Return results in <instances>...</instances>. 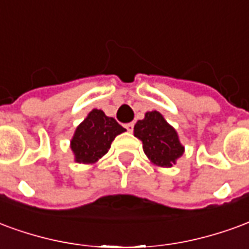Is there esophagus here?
Instances as JSON below:
<instances>
[{
    "mask_svg": "<svg viewBox=\"0 0 249 249\" xmlns=\"http://www.w3.org/2000/svg\"><path fill=\"white\" fill-rule=\"evenodd\" d=\"M124 127H126L127 131L132 132V130H134V123H127V124Z\"/></svg>",
    "mask_w": 249,
    "mask_h": 249,
    "instance_id": "34e87169",
    "label": "esophagus"
}]
</instances>
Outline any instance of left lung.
<instances>
[{
  "instance_id": "obj_1",
  "label": "left lung",
  "mask_w": 249,
  "mask_h": 249,
  "mask_svg": "<svg viewBox=\"0 0 249 249\" xmlns=\"http://www.w3.org/2000/svg\"><path fill=\"white\" fill-rule=\"evenodd\" d=\"M134 135L143 143L148 160L158 167H172L184 152L177 130L159 111H147L134 126Z\"/></svg>"
}]
</instances>
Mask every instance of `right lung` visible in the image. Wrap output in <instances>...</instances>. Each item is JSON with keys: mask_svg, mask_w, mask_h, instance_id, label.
<instances>
[{"mask_svg": "<svg viewBox=\"0 0 249 249\" xmlns=\"http://www.w3.org/2000/svg\"><path fill=\"white\" fill-rule=\"evenodd\" d=\"M124 131L126 128L114 118L107 117L102 110L92 108L83 122L78 124L70 141L74 162L97 163L110 150L112 141Z\"/></svg>", "mask_w": 249, "mask_h": 249, "instance_id": "right-lung-1", "label": "right lung"}]
</instances>
